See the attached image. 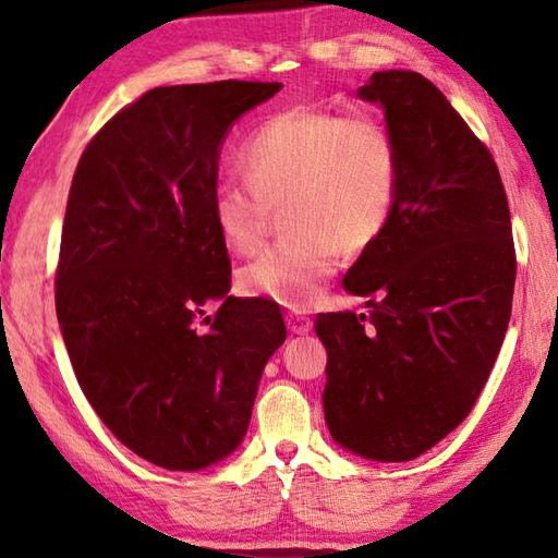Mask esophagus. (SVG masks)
<instances>
[{"label": "esophagus", "mask_w": 558, "mask_h": 558, "mask_svg": "<svg viewBox=\"0 0 558 558\" xmlns=\"http://www.w3.org/2000/svg\"><path fill=\"white\" fill-rule=\"evenodd\" d=\"M286 322H288L290 333L304 336V333H310V330H312V318L306 316V314H302V312H288Z\"/></svg>", "instance_id": "esophagus-1"}]
</instances>
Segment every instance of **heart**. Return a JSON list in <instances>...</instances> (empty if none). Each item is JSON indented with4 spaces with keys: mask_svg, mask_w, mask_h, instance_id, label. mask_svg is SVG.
<instances>
[{
    "mask_svg": "<svg viewBox=\"0 0 558 558\" xmlns=\"http://www.w3.org/2000/svg\"><path fill=\"white\" fill-rule=\"evenodd\" d=\"M234 160L244 184L225 182L210 201L213 228L232 254H254L270 213L286 206L288 234L240 270L248 294L310 306L340 268L342 248L366 252L393 220L400 150L372 112L282 110L242 141Z\"/></svg>",
    "mask_w": 558,
    "mask_h": 558,
    "instance_id": "1",
    "label": "heart"
}]
</instances>
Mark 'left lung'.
Listing matches in <instances>:
<instances>
[{
	"mask_svg": "<svg viewBox=\"0 0 558 558\" xmlns=\"http://www.w3.org/2000/svg\"><path fill=\"white\" fill-rule=\"evenodd\" d=\"M400 150L393 220L342 286L369 314H318L324 412L340 446L372 460L422 456L468 417L511 318V210L489 148L429 78L376 71Z\"/></svg>",
	"mask_w": 558,
	"mask_h": 558,
	"instance_id": "obj_1",
	"label": "left lung"
}]
</instances>
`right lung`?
<instances>
[{
    "instance_id": "1",
    "label": "right lung",
    "mask_w": 558,
    "mask_h": 558,
    "mask_svg": "<svg viewBox=\"0 0 558 558\" xmlns=\"http://www.w3.org/2000/svg\"><path fill=\"white\" fill-rule=\"evenodd\" d=\"M280 88H153L90 138L71 180L54 278L69 360L105 426L165 470L208 468L242 444L288 336L276 304L230 298L210 220L225 134ZM216 299L217 316L201 319Z\"/></svg>"
}]
</instances>
